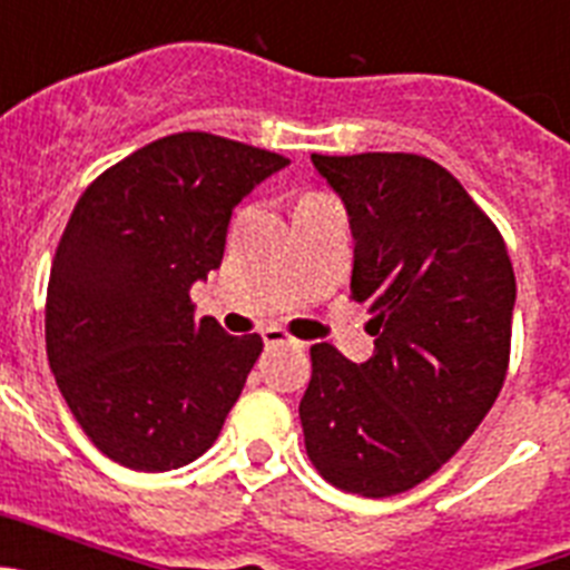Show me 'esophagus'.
I'll return each mask as SVG.
<instances>
[{
	"instance_id": "1",
	"label": "esophagus",
	"mask_w": 570,
	"mask_h": 570,
	"mask_svg": "<svg viewBox=\"0 0 570 570\" xmlns=\"http://www.w3.org/2000/svg\"><path fill=\"white\" fill-rule=\"evenodd\" d=\"M262 340H265V345H291V347H299V351L305 347V342L294 340V336H288L279 328H268L265 334H262Z\"/></svg>"
}]
</instances>
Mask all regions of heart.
Returning a JSON list of instances; mask_svg holds the SVG:
<instances>
[{
	"label": "heart",
	"mask_w": 570,
	"mask_h": 570,
	"mask_svg": "<svg viewBox=\"0 0 570 570\" xmlns=\"http://www.w3.org/2000/svg\"><path fill=\"white\" fill-rule=\"evenodd\" d=\"M320 196H322V194H302L299 203H308V199H320Z\"/></svg>",
	"instance_id": "heart-1"
}]
</instances>
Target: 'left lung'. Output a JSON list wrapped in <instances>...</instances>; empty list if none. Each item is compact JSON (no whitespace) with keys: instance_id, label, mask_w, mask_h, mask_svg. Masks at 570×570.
I'll return each instance as SVG.
<instances>
[{"instance_id":"8db88e82","label":"left lung","mask_w":570,"mask_h":570,"mask_svg":"<svg viewBox=\"0 0 570 570\" xmlns=\"http://www.w3.org/2000/svg\"><path fill=\"white\" fill-rule=\"evenodd\" d=\"M354 236L351 296L374 356L311 347L302 434L347 493L420 485L476 431L505 382L517 279L497 225L442 165L416 154L311 156Z\"/></svg>"}]
</instances>
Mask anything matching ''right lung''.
<instances>
[{
	"instance_id": "1",
	"label": "right lung",
	"mask_w": 570,
	"mask_h": 570,
	"mask_svg": "<svg viewBox=\"0 0 570 570\" xmlns=\"http://www.w3.org/2000/svg\"><path fill=\"white\" fill-rule=\"evenodd\" d=\"M288 163L188 130L79 196L50 268L45 342L70 414L108 460L170 471L216 442L262 336L196 320L190 285L223 265L236 205Z\"/></svg>"
}]
</instances>
